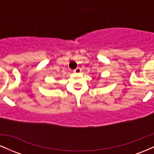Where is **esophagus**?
Listing matches in <instances>:
<instances>
[{"label":"esophagus","mask_w":154,"mask_h":154,"mask_svg":"<svg viewBox=\"0 0 154 154\" xmlns=\"http://www.w3.org/2000/svg\"><path fill=\"white\" fill-rule=\"evenodd\" d=\"M73 72H74V73H76V74L80 73V72H81V69L79 68V67H77V68H76Z\"/></svg>","instance_id":"obj_1"}]
</instances>
